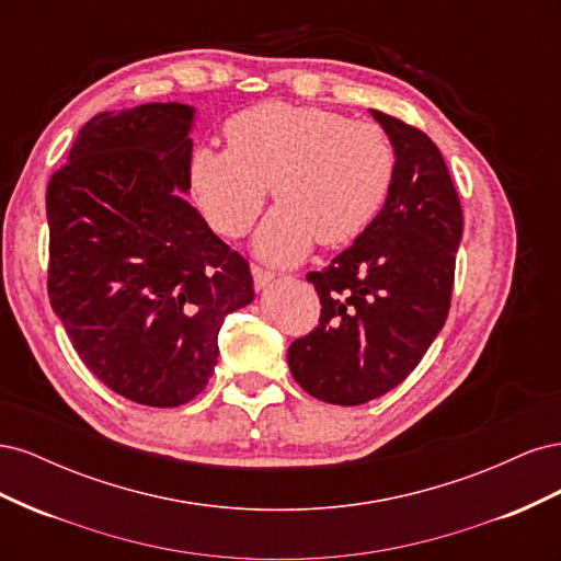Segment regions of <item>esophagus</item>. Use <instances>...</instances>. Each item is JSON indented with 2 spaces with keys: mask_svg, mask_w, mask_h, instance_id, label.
Returning a JSON list of instances; mask_svg holds the SVG:
<instances>
[{
  "mask_svg": "<svg viewBox=\"0 0 561 561\" xmlns=\"http://www.w3.org/2000/svg\"><path fill=\"white\" fill-rule=\"evenodd\" d=\"M252 280H254V290L262 293L264 287H268L276 280V274H271V271L260 268V266H252Z\"/></svg>",
  "mask_w": 561,
  "mask_h": 561,
  "instance_id": "1",
  "label": "esophagus"
}]
</instances>
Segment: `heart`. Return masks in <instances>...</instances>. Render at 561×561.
<instances>
[{
	"label": "heart",
	"mask_w": 561,
	"mask_h": 561,
	"mask_svg": "<svg viewBox=\"0 0 561 561\" xmlns=\"http://www.w3.org/2000/svg\"><path fill=\"white\" fill-rule=\"evenodd\" d=\"M229 147H201L192 190L215 231L243 236L268 184L280 206L254 239L271 264H295L318 239L348 243L375 222L396 180V149L381 126L290 103H260L229 118Z\"/></svg>",
	"instance_id": "b5f03b06"
}]
</instances>
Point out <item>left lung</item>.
Returning <instances> with one entry per match:
<instances>
[{
  "label": "left lung",
  "instance_id": "8db88e82",
  "mask_svg": "<svg viewBox=\"0 0 561 561\" xmlns=\"http://www.w3.org/2000/svg\"><path fill=\"white\" fill-rule=\"evenodd\" d=\"M396 149L390 194L358 239L325 271L307 276L320 297V325L287 348L309 396L363 404L402 383L443 330L463 213L447 163L426 133L379 110Z\"/></svg>",
  "mask_w": 561,
  "mask_h": 561
}]
</instances>
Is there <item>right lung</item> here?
Listing matches in <instances>:
<instances>
[{
  "label": "right lung",
  "mask_w": 561,
  "mask_h": 561,
  "mask_svg": "<svg viewBox=\"0 0 561 561\" xmlns=\"http://www.w3.org/2000/svg\"><path fill=\"white\" fill-rule=\"evenodd\" d=\"M196 110L93 116L50 178L48 297L79 358L147 407L194 400L225 318L254 297L250 266L192 206Z\"/></svg>",
  "instance_id": "add662e5"
}]
</instances>
